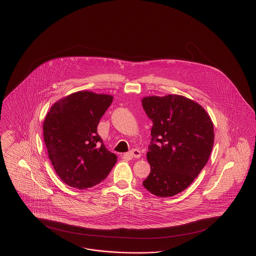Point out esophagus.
<instances>
[{
    "label": "esophagus",
    "mask_w": 256,
    "mask_h": 256,
    "mask_svg": "<svg viewBox=\"0 0 256 256\" xmlns=\"http://www.w3.org/2000/svg\"><path fill=\"white\" fill-rule=\"evenodd\" d=\"M124 156H128V158H140L141 156V152L137 148H134L130 152H128V154H124Z\"/></svg>",
    "instance_id": "1"
}]
</instances>
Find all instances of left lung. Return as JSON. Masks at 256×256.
I'll use <instances>...</instances> for the list:
<instances>
[{
  "mask_svg": "<svg viewBox=\"0 0 256 256\" xmlns=\"http://www.w3.org/2000/svg\"><path fill=\"white\" fill-rule=\"evenodd\" d=\"M152 121L146 152L150 172L143 185L154 195H176L194 182L211 154L213 122L196 102L182 95L142 98Z\"/></svg>",
  "mask_w": 256,
  "mask_h": 256,
  "instance_id": "obj_1",
  "label": "left lung"
}]
</instances>
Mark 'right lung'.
Listing matches in <instances>:
<instances>
[{"mask_svg": "<svg viewBox=\"0 0 256 256\" xmlns=\"http://www.w3.org/2000/svg\"><path fill=\"white\" fill-rule=\"evenodd\" d=\"M113 96L78 91L54 102L43 122L50 160L63 182L78 188L104 180L117 162L98 134V124Z\"/></svg>", "mask_w": 256, "mask_h": 256, "instance_id": "1", "label": "right lung"}]
</instances>
